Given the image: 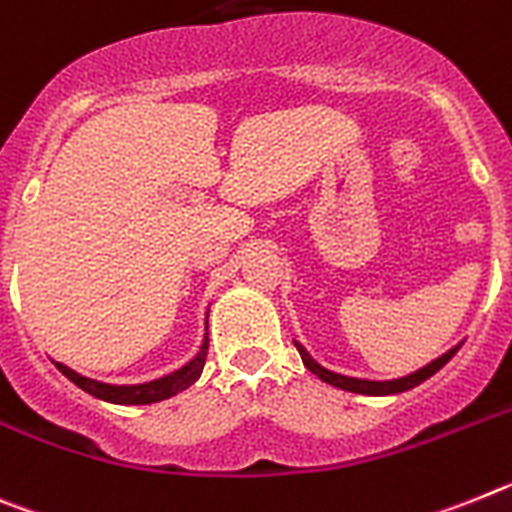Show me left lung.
Instances as JSON below:
<instances>
[{
  "mask_svg": "<svg viewBox=\"0 0 512 512\" xmlns=\"http://www.w3.org/2000/svg\"><path fill=\"white\" fill-rule=\"evenodd\" d=\"M296 350H299L301 361H304V366L309 368L311 373H317L319 379L327 381V384L337 386V389H345V391H355V394H371V397H384V394H399V391H407V389H415L417 384H422L425 379H430L433 373L441 371L443 366H446L448 361H451L453 355H456V350H459V345L456 348L448 350L446 355H441V358H435L433 363H428L425 368H420V371L410 373V376H404V379H394V381H366V379H350V376H342V373H335V371H327V368L319 366L314 358H311L309 353H306L304 348H301L299 342H296Z\"/></svg>",
  "mask_w": 512,
  "mask_h": 512,
  "instance_id": "1",
  "label": "left lung"
}]
</instances>
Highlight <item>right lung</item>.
<instances>
[{
    "mask_svg": "<svg viewBox=\"0 0 512 512\" xmlns=\"http://www.w3.org/2000/svg\"><path fill=\"white\" fill-rule=\"evenodd\" d=\"M206 355H208V337L203 340L201 353L195 355L188 366H182L180 371L170 373V376H162V379H157V381H149V384H136V386L102 384V381L79 376L77 371H71V368L61 366V363H56V368L64 373L66 379L74 381L79 389H84L87 394H92V397H97V399H105V402H113V404H151V402H162V399L175 397V394H180L182 389H188L190 384H195V381H198V376H201L203 366H206Z\"/></svg>",
    "mask_w": 512,
    "mask_h": 512,
    "instance_id": "add662e5",
    "label": "right lung"
}]
</instances>
